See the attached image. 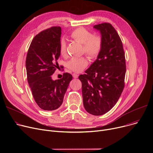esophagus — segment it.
I'll return each mask as SVG.
<instances>
[{"instance_id":"1","label":"esophagus","mask_w":153,"mask_h":153,"mask_svg":"<svg viewBox=\"0 0 153 153\" xmlns=\"http://www.w3.org/2000/svg\"><path fill=\"white\" fill-rule=\"evenodd\" d=\"M72 76H73V77L75 78V79H77V78L78 77V76H79V75L77 74H76V73H73V74H72Z\"/></svg>"}]
</instances>
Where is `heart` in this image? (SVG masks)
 <instances>
[{"label":"heart","instance_id":"1","mask_svg":"<svg viewBox=\"0 0 153 153\" xmlns=\"http://www.w3.org/2000/svg\"><path fill=\"white\" fill-rule=\"evenodd\" d=\"M70 36L74 41L83 45L82 53L91 59L97 58L100 54L103 46V38L99 35H94L92 31L84 27H80L72 31ZM60 54L66 57L67 43L64 39H61L59 45ZM88 65V61L84 56L72 58L67 63L68 68L75 72H79Z\"/></svg>","mask_w":153,"mask_h":153}]
</instances>
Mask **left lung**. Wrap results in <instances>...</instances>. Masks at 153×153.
Returning a JSON list of instances; mask_svg holds the SVG:
<instances>
[{
	"instance_id": "obj_1",
	"label": "left lung",
	"mask_w": 153,
	"mask_h": 153,
	"mask_svg": "<svg viewBox=\"0 0 153 153\" xmlns=\"http://www.w3.org/2000/svg\"><path fill=\"white\" fill-rule=\"evenodd\" d=\"M100 31L103 46L97 59L79 79L82 82L83 103L93 115H102L118 100L125 87L126 61L123 43L110 23L94 27Z\"/></svg>"
}]
</instances>
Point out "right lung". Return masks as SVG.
Masks as SVG:
<instances>
[{
    "instance_id": "add662e5",
    "label": "right lung",
    "mask_w": 153,
    "mask_h": 153,
    "mask_svg": "<svg viewBox=\"0 0 153 153\" xmlns=\"http://www.w3.org/2000/svg\"><path fill=\"white\" fill-rule=\"evenodd\" d=\"M61 35L60 27H52L39 32L32 39L26 58L29 86L37 105L44 110H54L61 105L72 79L68 72L56 81L51 78L59 68Z\"/></svg>"
}]
</instances>
